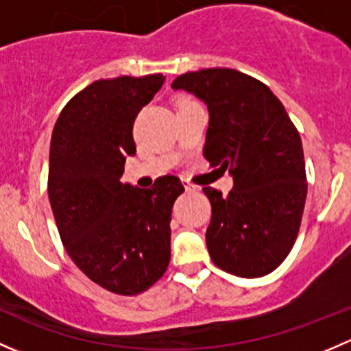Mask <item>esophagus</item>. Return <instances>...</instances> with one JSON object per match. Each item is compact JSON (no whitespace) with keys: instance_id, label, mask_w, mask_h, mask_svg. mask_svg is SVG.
<instances>
[{"instance_id":"obj_1","label":"esophagus","mask_w":351,"mask_h":351,"mask_svg":"<svg viewBox=\"0 0 351 351\" xmlns=\"http://www.w3.org/2000/svg\"><path fill=\"white\" fill-rule=\"evenodd\" d=\"M185 190L186 192H193V190H197V185H193V183L190 182H185Z\"/></svg>"}]
</instances>
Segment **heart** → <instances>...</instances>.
<instances>
[{"mask_svg":"<svg viewBox=\"0 0 351 351\" xmlns=\"http://www.w3.org/2000/svg\"><path fill=\"white\" fill-rule=\"evenodd\" d=\"M183 104H190V100H182L178 105H183Z\"/></svg>","mask_w":351,"mask_h":351,"instance_id":"1","label":"heart"}]
</instances>
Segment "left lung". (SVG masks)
I'll return each mask as SVG.
<instances>
[{"label":"left lung","mask_w":351,"mask_h":351,"mask_svg":"<svg viewBox=\"0 0 351 351\" xmlns=\"http://www.w3.org/2000/svg\"><path fill=\"white\" fill-rule=\"evenodd\" d=\"M208 108L204 158L228 169L234 189L204 193L212 205L207 247L232 275L256 278L274 271L299 234L307 195L302 141L282 101L256 77L228 67L185 73L171 83Z\"/></svg>","instance_id":"left-lung-1"}]
</instances>
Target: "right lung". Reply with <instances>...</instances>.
Returning <instances> with one entry per match:
<instances>
[{
    "label": "right lung",
    "instance_id": "1",
    "mask_svg": "<svg viewBox=\"0 0 351 351\" xmlns=\"http://www.w3.org/2000/svg\"><path fill=\"white\" fill-rule=\"evenodd\" d=\"M165 83L162 74L98 80L62 108L51 139L49 200L67 254L90 280L119 295H137L165 275L171 258L178 176L151 189L123 185L136 154L137 113Z\"/></svg>",
    "mask_w": 351,
    "mask_h": 351
}]
</instances>
